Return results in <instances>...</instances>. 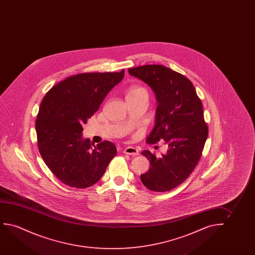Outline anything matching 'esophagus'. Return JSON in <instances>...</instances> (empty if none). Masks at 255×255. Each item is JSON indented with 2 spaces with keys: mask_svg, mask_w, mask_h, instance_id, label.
<instances>
[{
  "mask_svg": "<svg viewBox=\"0 0 255 255\" xmlns=\"http://www.w3.org/2000/svg\"><path fill=\"white\" fill-rule=\"evenodd\" d=\"M124 153L128 154L130 156H136V155H138V150L135 147H126V149L124 150Z\"/></svg>",
  "mask_w": 255,
  "mask_h": 255,
  "instance_id": "obj_1",
  "label": "esophagus"
}]
</instances>
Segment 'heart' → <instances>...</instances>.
<instances>
[{
    "instance_id": "obj_1",
    "label": "heart",
    "mask_w": 255,
    "mask_h": 255,
    "mask_svg": "<svg viewBox=\"0 0 255 255\" xmlns=\"http://www.w3.org/2000/svg\"><path fill=\"white\" fill-rule=\"evenodd\" d=\"M139 94H144L147 95V91L144 88L139 87V86H133V87L130 88L128 92H127V95H126V97H129V96H136V95Z\"/></svg>"
}]
</instances>
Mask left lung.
Segmentation results:
<instances>
[{
    "instance_id": "8db88e82",
    "label": "left lung",
    "mask_w": 255,
    "mask_h": 255,
    "mask_svg": "<svg viewBox=\"0 0 255 255\" xmlns=\"http://www.w3.org/2000/svg\"><path fill=\"white\" fill-rule=\"evenodd\" d=\"M128 71L149 85L156 96L155 126L147 142L163 141L167 147L161 157L148 150L141 152L150 164L140 176L141 181L153 192L170 191L188 178L201 157L208 136L202 103L192 82L169 68L151 64Z\"/></svg>"
}]
</instances>
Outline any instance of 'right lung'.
Segmentation results:
<instances>
[{"mask_svg":"<svg viewBox=\"0 0 255 255\" xmlns=\"http://www.w3.org/2000/svg\"><path fill=\"white\" fill-rule=\"evenodd\" d=\"M124 76V70L78 74L56 84L42 99L35 123L39 151L63 184L75 188L94 185L115 157L114 143L92 145L83 137V126Z\"/></svg>","mask_w":255,"mask_h":255,"instance_id":"add662e5","label":"right lung"}]
</instances>
